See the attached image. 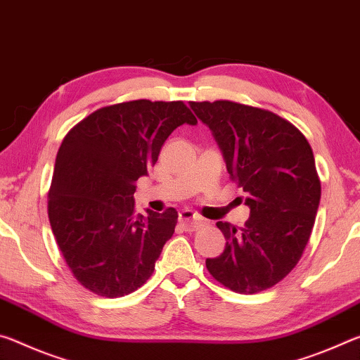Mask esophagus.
<instances>
[{
    "label": "esophagus",
    "instance_id": "1",
    "mask_svg": "<svg viewBox=\"0 0 360 360\" xmlns=\"http://www.w3.org/2000/svg\"><path fill=\"white\" fill-rule=\"evenodd\" d=\"M180 223L186 228V231H196L204 225V220L191 210H184L180 214Z\"/></svg>",
    "mask_w": 360,
    "mask_h": 360
}]
</instances>
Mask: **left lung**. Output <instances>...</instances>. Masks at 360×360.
<instances>
[{
	"label": "left lung",
	"mask_w": 360,
	"mask_h": 360,
	"mask_svg": "<svg viewBox=\"0 0 360 360\" xmlns=\"http://www.w3.org/2000/svg\"><path fill=\"white\" fill-rule=\"evenodd\" d=\"M190 107L212 131L250 209L244 228L217 223L226 245L205 266L233 292L266 290L295 268L313 231L321 201L313 150L295 126L268 110L229 100Z\"/></svg>",
	"instance_id": "1"
}]
</instances>
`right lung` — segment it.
<instances>
[{
    "instance_id": "1",
    "label": "right lung",
    "mask_w": 360,
    "mask_h": 360,
    "mask_svg": "<svg viewBox=\"0 0 360 360\" xmlns=\"http://www.w3.org/2000/svg\"><path fill=\"white\" fill-rule=\"evenodd\" d=\"M181 124H198L184 102L132 100L94 111L58 148L47 202L51 228L76 281L97 295L137 290L172 238L176 210L135 214L134 193Z\"/></svg>"
}]
</instances>
